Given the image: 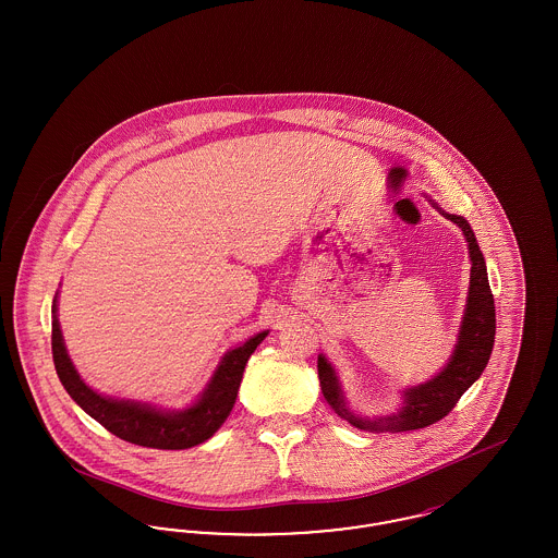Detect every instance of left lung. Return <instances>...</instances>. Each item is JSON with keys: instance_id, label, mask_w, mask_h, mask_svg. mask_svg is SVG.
Masks as SVG:
<instances>
[{"instance_id": "1", "label": "left lung", "mask_w": 558, "mask_h": 558, "mask_svg": "<svg viewBox=\"0 0 558 558\" xmlns=\"http://www.w3.org/2000/svg\"><path fill=\"white\" fill-rule=\"evenodd\" d=\"M430 205L462 230L469 246V257H471L469 296H466L456 347L451 351L448 364L425 383L403 389L401 405L396 412L371 418L349 410L339 374L326 360L324 353L318 355L319 387L324 398L349 425L368 433H403V430L425 428L448 416L451 408L458 403V399L462 398V393L477 380L481 372L485 371L494 349L496 307H494V294L487 280L485 257L478 248L475 232L462 215L441 211V207H437V203L433 201Z\"/></svg>"}]
</instances>
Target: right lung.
<instances>
[{"instance_id": "right-lung-1", "label": "right lung", "mask_w": 558, "mask_h": 558, "mask_svg": "<svg viewBox=\"0 0 558 558\" xmlns=\"http://www.w3.org/2000/svg\"><path fill=\"white\" fill-rule=\"evenodd\" d=\"M267 332L269 330L257 332L246 343L226 351L203 393L182 410H167L144 401L108 398L94 391L81 378L64 345L58 322V296H53L52 303L53 366L66 393L85 414L112 435L155 450H187L211 439L230 416L239 396L244 366L251 353L266 339Z\"/></svg>"}]
</instances>
